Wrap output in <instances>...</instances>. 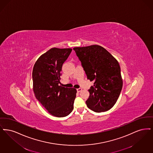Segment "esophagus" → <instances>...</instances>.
Instances as JSON below:
<instances>
[{
    "mask_svg": "<svg viewBox=\"0 0 153 153\" xmlns=\"http://www.w3.org/2000/svg\"><path fill=\"white\" fill-rule=\"evenodd\" d=\"M82 90V89L81 88H77V89H76V91H77V92H78V93L80 92Z\"/></svg>",
    "mask_w": 153,
    "mask_h": 153,
    "instance_id": "obj_1",
    "label": "esophagus"
}]
</instances>
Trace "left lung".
I'll use <instances>...</instances> for the list:
<instances>
[{"label":"left lung","mask_w":153,"mask_h":153,"mask_svg":"<svg viewBox=\"0 0 153 153\" xmlns=\"http://www.w3.org/2000/svg\"><path fill=\"white\" fill-rule=\"evenodd\" d=\"M73 50L87 79L94 81L93 86L88 90L87 106L97 113L110 110L118 99L123 86L118 62L99 45L74 47Z\"/></svg>","instance_id":"8db88e82"}]
</instances>
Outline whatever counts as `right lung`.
<instances>
[{"mask_svg": "<svg viewBox=\"0 0 153 153\" xmlns=\"http://www.w3.org/2000/svg\"><path fill=\"white\" fill-rule=\"evenodd\" d=\"M71 51V48H52L38 58L33 70L36 98L56 117H66L74 109L76 90L59 85L63 64Z\"/></svg>", "mask_w": 153, "mask_h": 153, "instance_id": "obj_1", "label": "right lung"}]
</instances>
